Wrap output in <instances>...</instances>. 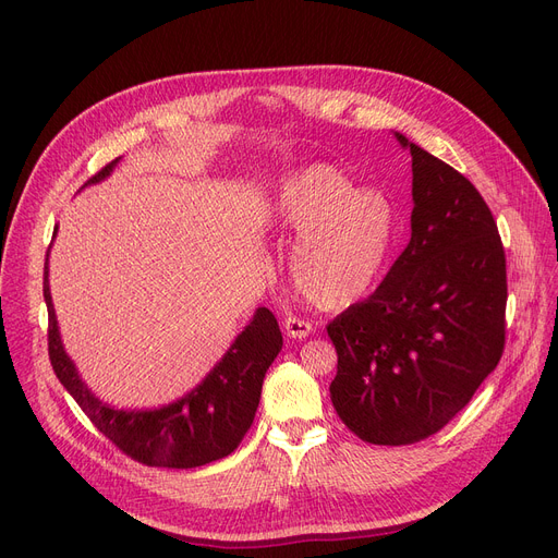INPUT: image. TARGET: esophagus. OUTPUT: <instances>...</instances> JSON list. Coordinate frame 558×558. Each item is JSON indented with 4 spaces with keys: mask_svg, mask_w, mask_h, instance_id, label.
Returning <instances> with one entry per match:
<instances>
[{
    "mask_svg": "<svg viewBox=\"0 0 558 558\" xmlns=\"http://www.w3.org/2000/svg\"><path fill=\"white\" fill-rule=\"evenodd\" d=\"M284 330H287V335L291 339H305V337L312 335V324H310V320L301 318V316H291L289 314L284 318Z\"/></svg>",
    "mask_w": 558,
    "mask_h": 558,
    "instance_id": "1",
    "label": "esophagus"
}]
</instances>
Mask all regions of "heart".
Instances as JSON below:
<instances>
[{
  "label": "heart",
  "instance_id": "obj_1",
  "mask_svg": "<svg viewBox=\"0 0 558 558\" xmlns=\"http://www.w3.org/2000/svg\"><path fill=\"white\" fill-rule=\"evenodd\" d=\"M274 223L294 234L291 274L301 294L318 307L360 301L389 257L396 215L375 190H353L332 165H310L278 185Z\"/></svg>",
  "mask_w": 558,
  "mask_h": 558
}]
</instances>
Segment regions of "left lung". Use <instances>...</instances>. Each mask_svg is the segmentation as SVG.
Returning <instances> with one entry per match:
<instances>
[{
	"label": "left lung",
	"mask_w": 558,
	"mask_h": 558,
	"mask_svg": "<svg viewBox=\"0 0 558 558\" xmlns=\"http://www.w3.org/2000/svg\"><path fill=\"white\" fill-rule=\"evenodd\" d=\"M412 154V240L373 294L328 324L330 398L375 446L436 434L471 402L505 350L507 257L477 187L396 133Z\"/></svg>",
	"instance_id": "8db88e82"
}]
</instances>
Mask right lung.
Here are the masks:
<instances>
[{
  "mask_svg": "<svg viewBox=\"0 0 558 558\" xmlns=\"http://www.w3.org/2000/svg\"><path fill=\"white\" fill-rule=\"evenodd\" d=\"M117 162L120 158L108 162L85 185L104 181ZM47 276L45 262L43 294L49 312L47 341L53 373L108 441L131 459L156 468H196L234 452L253 425L264 375L282 348L278 320L267 307L253 314L221 362L187 396L160 409L124 412L101 402L78 377L58 332Z\"/></svg>",
  "mask_w": 558,
  "mask_h": 558,
  "instance_id": "right-lung-1",
  "label": "right lung"
}]
</instances>
